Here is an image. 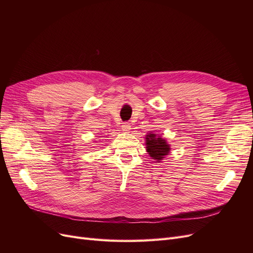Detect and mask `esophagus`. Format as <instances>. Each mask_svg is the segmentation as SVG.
<instances>
[{
  "mask_svg": "<svg viewBox=\"0 0 253 253\" xmlns=\"http://www.w3.org/2000/svg\"><path fill=\"white\" fill-rule=\"evenodd\" d=\"M130 129H131V125H130V123L125 122V123L122 125V130H123V131L128 132Z\"/></svg>",
  "mask_w": 253,
  "mask_h": 253,
  "instance_id": "34e87169",
  "label": "esophagus"
}]
</instances>
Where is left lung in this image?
I'll use <instances>...</instances> for the list:
<instances>
[{
	"mask_svg": "<svg viewBox=\"0 0 253 253\" xmlns=\"http://www.w3.org/2000/svg\"><path fill=\"white\" fill-rule=\"evenodd\" d=\"M147 150L153 159H156L157 161H160L164 158V156L168 155L169 153V145L165 141V139H162L160 136L155 134H149L147 135Z\"/></svg>",
	"mask_w": 253,
	"mask_h": 253,
	"instance_id": "left-lung-1",
	"label": "left lung"
}]
</instances>
